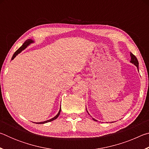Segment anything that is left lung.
<instances>
[{"label": "left lung", "instance_id": "8db88e82", "mask_svg": "<svg viewBox=\"0 0 149 149\" xmlns=\"http://www.w3.org/2000/svg\"><path fill=\"white\" fill-rule=\"evenodd\" d=\"M130 56H131V62L132 63V64H133L134 65H135L136 66H137V69H139V62H138V60H137V58H136V56H135L134 54H133L132 52H131L130 53ZM93 120H95V121H97V120H96L95 119H94V118H93Z\"/></svg>", "mask_w": 149, "mask_h": 149}]
</instances>
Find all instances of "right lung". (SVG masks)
Masks as SVG:
<instances>
[{"label":"right lung","mask_w":149,"mask_h":149,"mask_svg":"<svg viewBox=\"0 0 149 149\" xmlns=\"http://www.w3.org/2000/svg\"><path fill=\"white\" fill-rule=\"evenodd\" d=\"M34 41H33V40H31V39H27V41H26L24 42V43L23 44V45H22V47H20L18 49H17L16 52H15V53L13 54V56H12V60H13L15 57H16L17 54H18L19 53H20V52H21L22 50H24L25 49H26V48L28 46V45H29L31 43H32V42H33ZM60 111H61V108H60V110H59V112H58V113L57 114V115L56 116H54V118H52V119H50V120H47V121H45V122H36L35 123H39V124H41V123H47V122H52V121H53V120H56V118L58 117V116L60 115Z\"/></svg>","instance_id":"right-lung-1"}]
</instances>
